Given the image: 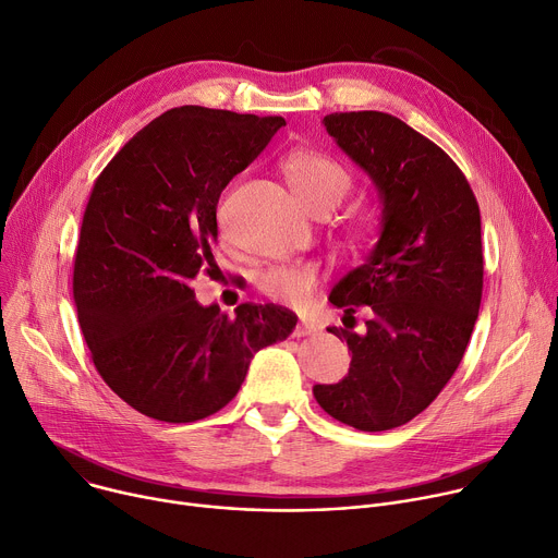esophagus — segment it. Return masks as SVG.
<instances>
[{
	"label": "esophagus",
	"mask_w": 558,
	"mask_h": 558,
	"mask_svg": "<svg viewBox=\"0 0 558 558\" xmlns=\"http://www.w3.org/2000/svg\"><path fill=\"white\" fill-rule=\"evenodd\" d=\"M314 333H318V327L314 323H307V320H300L293 329L295 338H305V336H314Z\"/></svg>",
	"instance_id": "1"
}]
</instances>
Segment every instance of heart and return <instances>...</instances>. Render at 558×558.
Wrapping results in <instances>:
<instances>
[{
    "mask_svg": "<svg viewBox=\"0 0 558 558\" xmlns=\"http://www.w3.org/2000/svg\"><path fill=\"white\" fill-rule=\"evenodd\" d=\"M284 178L307 211L336 209L351 191L349 171L320 150H298L284 162ZM369 220L353 227V235L369 233ZM263 293L282 305H302L316 289V269L312 265H282L263 274Z\"/></svg>",
    "mask_w": 558,
    "mask_h": 558,
    "instance_id": "b5f03b06",
    "label": "heart"
}]
</instances>
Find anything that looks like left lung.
Listing matches in <instances>:
<instances>
[{"instance_id":"1","label":"left lung","mask_w":558,"mask_h":558,"mask_svg":"<svg viewBox=\"0 0 558 558\" xmlns=\"http://www.w3.org/2000/svg\"><path fill=\"white\" fill-rule=\"evenodd\" d=\"M327 133L376 184L380 238L331 291L349 374L316 385L320 408L361 432L410 423L461 365L483 295L481 211L463 171L432 140L380 111L331 113ZM373 310L363 332L352 314Z\"/></svg>"}]
</instances>
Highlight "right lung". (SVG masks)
Returning a JSON list of instances; mask_svg holds the SVG:
<instances>
[{"instance_id": "obj_1", "label": "right lung", "mask_w": 558, "mask_h": 558, "mask_svg": "<svg viewBox=\"0 0 558 558\" xmlns=\"http://www.w3.org/2000/svg\"><path fill=\"white\" fill-rule=\"evenodd\" d=\"M282 124L178 107L135 133L93 184L73 269L77 320L99 376L148 418L193 423L220 412L253 353L298 323L253 302L229 318L191 289L214 263L220 193Z\"/></svg>"}]
</instances>
